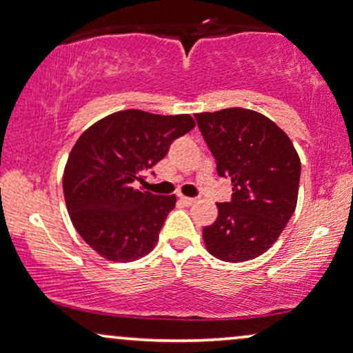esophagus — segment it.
<instances>
[{
    "label": "esophagus",
    "instance_id": "esophagus-1",
    "mask_svg": "<svg viewBox=\"0 0 353 353\" xmlns=\"http://www.w3.org/2000/svg\"><path fill=\"white\" fill-rule=\"evenodd\" d=\"M179 200H181L182 203H184L185 206H190V205H194L195 201H196V199H190V196H184V195H181V196H179Z\"/></svg>",
    "mask_w": 353,
    "mask_h": 353
}]
</instances>
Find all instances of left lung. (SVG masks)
<instances>
[{"label": "left lung", "instance_id": "8db88e82", "mask_svg": "<svg viewBox=\"0 0 353 353\" xmlns=\"http://www.w3.org/2000/svg\"><path fill=\"white\" fill-rule=\"evenodd\" d=\"M232 199L203 228L206 250L218 260L248 261L278 241L297 206L300 158L292 140L270 117L245 108L195 114Z\"/></svg>", "mask_w": 353, "mask_h": 353}]
</instances>
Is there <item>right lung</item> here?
Instances as JSON below:
<instances>
[{"label": "right lung", "instance_id": "right-lung-1", "mask_svg": "<svg viewBox=\"0 0 353 353\" xmlns=\"http://www.w3.org/2000/svg\"><path fill=\"white\" fill-rule=\"evenodd\" d=\"M194 128L190 114L124 110L77 139L63 174L64 200L75 231L98 255L129 263L153 250L176 195H153L134 184Z\"/></svg>", "mask_w": 353, "mask_h": 353}]
</instances>
